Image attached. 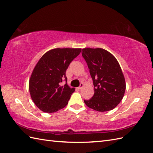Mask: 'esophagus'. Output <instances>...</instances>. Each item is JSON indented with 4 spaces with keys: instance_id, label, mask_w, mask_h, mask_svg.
<instances>
[{
    "instance_id": "1",
    "label": "esophagus",
    "mask_w": 153,
    "mask_h": 153,
    "mask_svg": "<svg viewBox=\"0 0 153 153\" xmlns=\"http://www.w3.org/2000/svg\"><path fill=\"white\" fill-rule=\"evenodd\" d=\"M83 85H83V83H80V85H79V87H78V89H82V87H83Z\"/></svg>"
}]
</instances>
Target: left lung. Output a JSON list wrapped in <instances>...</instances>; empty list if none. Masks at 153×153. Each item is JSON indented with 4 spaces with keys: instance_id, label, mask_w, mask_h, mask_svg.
Listing matches in <instances>:
<instances>
[{
    "instance_id": "8db88e82",
    "label": "left lung",
    "mask_w": 153,
    "mask_h": 153,
    "mask_svg": "<svg viewBox=\"0 0 153 153\" xmlns=\"http://www.w3.org/2000/svg\"><path fill=\"white\" fill-rule=\"evenodd\" d=\"M95 87L91 99L84 100L85 105L97 111L114 109L122 100L126 90L125 78L118 62L103 48L82 49Z\"/></svg>"
}]
</instances>
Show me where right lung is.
<instances>
[{
	"label": "right lung",
	"instance_id": "right-lung-1",
	"mask_svg": "<svg viewBox=\"0 0 153 153\" xmlns=\"http://www.w3.org/2000/svg\"><path fill=\"white\" fill-rule=\"evenodd\" d=\"M81 51V48H54L47 52L39 60L31 76L29 89L35 105L43 112H57L68 105L75 89L68 85L66 71ZM64 79L66 83L62 85Z\"/></svg>",
	"mask_w": 153,
	"mask_h": 153
}]
</instances>
